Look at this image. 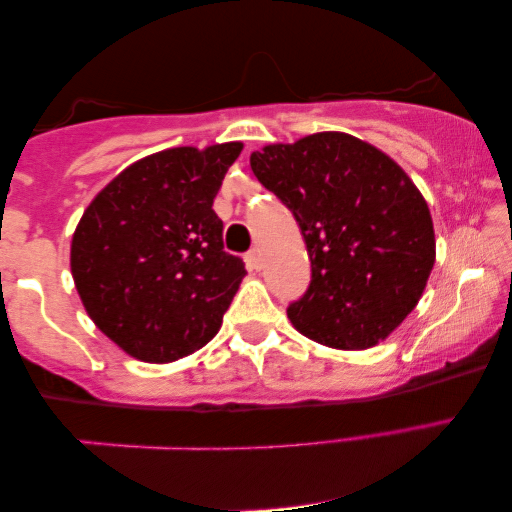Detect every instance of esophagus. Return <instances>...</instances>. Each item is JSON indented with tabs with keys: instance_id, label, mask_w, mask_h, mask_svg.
<instances>
[{
	"instance_id": "esophagus-1",
	"label": "esophagus",
	"mask_w": 512,
	"mask_h": 512,
	"mask_svg": "<svg viewBox=\"0 0 512 512\" xmlns=\"http://www.w3.org/2000/svg\"><path fill=\"white\" fill-rule=\"evenodd\" d=\"M245 261L249 265V270H261V267H263V258H261V251H258V249H251L249 254L245 256Z\"/></svg>"
}]
</instances>
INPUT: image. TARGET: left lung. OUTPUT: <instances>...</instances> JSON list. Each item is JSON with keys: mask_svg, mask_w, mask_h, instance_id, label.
I'll use <instances>...</instances> for the list:
<instances>
[{"mask_svg": "<svg viewBox=\"0 0 512 512\" xmlns=\"http://www.w3.org/2000/svg\"><path fill=\"white\" fill-rule=\"evenodd\" d=\"M249 163L295 215L311 256L292 326L331 349L379 345L417 306L435 263L420 188L379 147L342 131L265 145Z\"/></svg>", "mask_w": 512, "mask_h": 512, "instance_id": "1", "label": "left lung"}]
</instances>
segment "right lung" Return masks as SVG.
Here are the masks:
<instances>
[{"label": "right lung", "instance_id": "right-lung-1", "mask_svg": "<svg viewBox=\"0 0 512 512\" xmlns=\"http://www.w3.org/2000/svg\"><path fill=\"white\" fill-rule=\"evenodd\" d=\"M242 142L149 154L97 192L70 270L99 331L145 363H174L220 331L245 263L224 251L213 199Z\"/></svg>", "mask_w": 512, "mask_h": 512}]
</instances>
